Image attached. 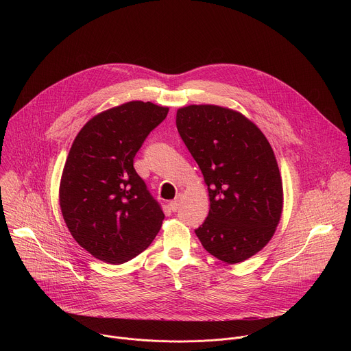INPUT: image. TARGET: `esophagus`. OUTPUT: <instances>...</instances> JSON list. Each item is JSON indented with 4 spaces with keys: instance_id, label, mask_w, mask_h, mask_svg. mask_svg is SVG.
<instances>
[{
    "instance_id": "esophagus-1",
    "label": "esophagus",
    "mask_w": 351,
    "mask_h": 351,
    "mask_svg": "<svg viewBox=\"0 0 351 351\" xmlns=\"http://www.w3.org/2000/svg\"><path fill=\"white\" fill-rule=\"evenodd\" d=\"M180 202H182V194H178L176 198L172 199V202L169 203V207H171V210H172L173 213L178 211V208H179V206H180Z\"/></svg>"
}]
</instances>
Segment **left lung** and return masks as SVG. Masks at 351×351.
Masks as SVG:
<instances>
[{
  "label": "left lung",
  "mask_w": 351,
  "mask_h": 351,
  "mask_svg": "<svg viewBox=\"0 0 351 351\" xmlns=\"http://www.w3.org/2000/svg\"><path fill=\"white\" fill-rule=\"evenodd\" d=\"M176 128L208 189L210 213L197 237L226 264L253 257L272 239L283 210L269 141L241 112L213 104L179 108Z\"/></svg>",
  "instance_id": "1"
}]
</instances>
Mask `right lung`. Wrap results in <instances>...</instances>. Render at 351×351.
I'll list each match as a JSON object with an SVG mask.
<instances>
[{
  "instance_id": "1",
  "label": "right lung",
  "mask_w": 351,
  "mask_h": 351,
  "mask_svg": "<svg viewBox=\"0 0 351 351\" xmlns=\"http://www.w3.org/2000/svg\"><path fill=\"white\" fill-rule=\"evenodd\" d=\"M169 108L129 101L93 117L72 143L60 183L64 221L97 260L123 264L152 244L165 218L133 167Z\"/></svg>"
}]
</instances>
